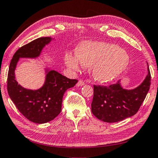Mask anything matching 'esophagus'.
I'll use <instances>...</instances> for the list:
<instances>
[{
  "instance_id": "esophagus-1",
  "label": "esophagus",
  "mask_w": 158,
  "mask_h": 158,
  "mask_svg": "<svg viewBox=\"0 0 158 158\" xmlns=\"http://www.w3.org/2000/svg\"><path fill=\"white\" fill-rule=\"evenodd\" d=\"M85 84V82L83 81V80H79V81L77 82V86H82V85H84Z\"/></svg>"
}]
</instances>
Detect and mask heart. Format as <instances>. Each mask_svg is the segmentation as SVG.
Returning a JSON list of instances; mask_svg holds the SVG:
<instances>
[{
	"mask_svg": "<svg viewBox=\"0 0 158 158\" xmlns=\"http://www.w3.org/2000/svg\"><path fill=\"white\" fill-rule=\"evenodd\" d=\"M75 53L76 56L69 53L65 56L66 65L76 70L79 69V62L86 68L92 66L93 77L100 82L116 79L124 73L130 62L129 56L124 49L106 42H83Z\"/></svg>",
	"mask_w": 158,
	"mask_h": 158,
	"instance_id": "1",
	"label": "heart"
}]
</instances>
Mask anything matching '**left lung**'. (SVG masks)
<instances>
[{
	"instance_id": "obj_1",
	"label": "left lung",
	"mask_w": 158,
	"mask_h": 158,
	"mask_svg": "<svg viewBox=\"0 0 158 158\" xmlns=\"http://www.w3.org/2000/svg\"><path fill=\"white\" fill-rule=\"evenodd\" d=\"M151 73L137 88L133 90L123 89L118 81L106 85H93L91 111L93 115L104 122L116 123L137 114L145 100L151 85Z\"/></svg>"
}]
</instances>
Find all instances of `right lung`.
Masks as SVG:
<instances>
[{"label":"right lung","mask_w":158,"mask_h":158,"mask_svg":"<svg viewBox=\"0 0 158 158\" xmlns=\"http://www.w3.org/2000/svg\"><path fill=\"white\" fill-rule=\"evenodd\" d=\"M52 38L40 37L20 47L13 56L7 74V92L16 107L23 116L35 123L52 121L61 111L64 93L74 86L78 80L70 79L54 70L49 71L41 89H26L15 80V70L19 58L39 56L45 45Z\"/></svg>","instance_id":"right-lung-1"}]
</instances>
